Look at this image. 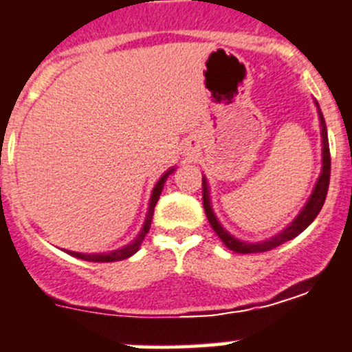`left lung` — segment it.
Instances as JSON below:
<instances>
[{
	"instance_id": "obj_1",
	"label": "left lung",
	"mask_w": 352,
	"mask_h": 352,
	"mask_svg": "<svg viewBox=\"0 0 352 352\" xmlns=\"http://www.w3.org/2000/svg\"><path fill=\"white\" fill-rule=\"evenodd\" d=\"M319 106V104H317ZM319 118H320V126H322V142H324V160H322V173H320L319 180H317V186L314 188L312 195H310L309 202L307 206L303 207V210L297 216V219L294 221L290 226H288L285 231L280 232V234L273 236V238L266 239L263 243H243L238 241V239L232 238L231 234L224 231L223 226L217 223L216 216H214L212 209H210V202H209V194H207V182L206 179H202V202H204V210L206 216L209 219L210 226H212L214 232L221 238L226 246L229 248L231 251H236V253H243V254H250V253H263V251H270L275 250L276 246L280 244L290 241L294 239L295 236H298L305 228H309V224L312 223L314 219L317 217V214L320 212L322 209L325 197H327V190H329V182H331V151H329V140H327V126H325V120L322 116V111L319 108Z\"/></svg>"
}]
</instances>
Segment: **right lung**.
Instances as JSON below:
<instances>
[{
    "label": "right lung",
    "mask_w": 352,
    "mask_h": 352,
    "mask_svg": "<svg viewBox=\"0 0 352 352\" xmlns=\"http://www.w3.org/2000/svg\"><path fill=\"white\" fill-rule=\"evenodd\" d=\"M172 172H173V168H172V170H168V172H166L165 175L162 177L160 180H158L157 186H155V188H153V194H151V199H150V209H148V214H146L145 224H143L142 232H140V234L136 236L135 241L129 243L128 246L121 248V250H116V251H113V253H108V254H84V253H74V251H67V253H70V254H72V256H76V258H80V260L94 261V263H104V261H120V260H126V258L131 256V254H135L136 251L140 250V244H142L143 239H145L146 232L150 231L151 217H153L155 206H157L158 199H160L162 188H164V184H165L166 177H168L170 173H172Z\"/></svg>",
    "instance_id": "right-lung-1"
}]
</instances>
